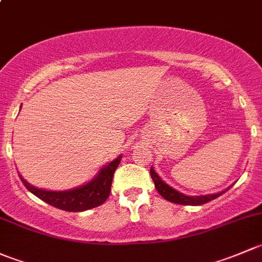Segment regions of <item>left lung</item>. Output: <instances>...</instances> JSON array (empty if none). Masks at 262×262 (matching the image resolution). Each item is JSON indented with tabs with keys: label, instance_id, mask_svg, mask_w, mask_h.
Listing matches in <instances>:
<instances>
[{
	"label": "left lung",
	"instance_id": "obj_1",
	"mask_svg": "<svg viewBox=\"0 0 262 262\" xmlns=\"http://www.w3.org/2000/svg\"><path fill=\"white\" fill-rule=\"evenodd\" d=\"M151 178L154 180V184H155L156 190L160 193V195L163 196L166 201L171 202L175 204H183V206H201V204L208 203V202L213 201V199L218 198L220 195H222L223 193H226L231 187H228L226 190L218 191V193H212V194H206V195H187V194H183L182 191H178L177 189L170 187L169 184H166L163 179L158 175V172L154 170V168L151 166L150 169Z\"/></svg>",
	"mask_w": 262,
	"mask_h": 262
}]
</instances>
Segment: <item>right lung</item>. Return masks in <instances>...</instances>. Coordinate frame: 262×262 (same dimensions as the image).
Returning a JSON list of instances; mask_svg holds the SVG:
<instances>
[{
    "label": "right lung",
    "instance_id": "1",
    "mask_svg": "<svg viewBox=\"0 0 262 262\" xmlns=\"http://www.w3.org/2000/svg\"><path fill=\"white\" fill-rule=\"evenodd\" d=\"M122 155H118L115 160L99 169V171L85 184L68 190H47L31 185L28 180L20 174V179L24 185L32 194L44 201L45 203L63 209L67 212H83L88 209L96 208L106 202L111 191L112 179L115 170L120 165Z\"/></svg>",
    "mask_w": 262,
    "mask_h": 262
}]
</instances>
